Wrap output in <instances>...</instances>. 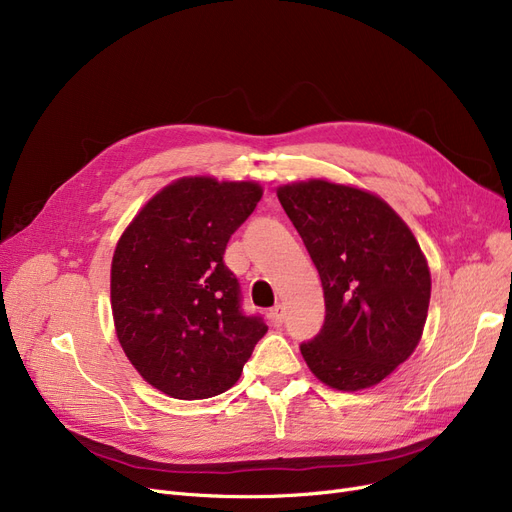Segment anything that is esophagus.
<instances>
[{"instance_id": "34e87169", "label": "esophagus", "mask_w": 512, "mask_h": 512, "mask_svg": "<svg viewBox=\"0 0 512 512\" xmlns=\"http://www.w3.org/2000/svg\"><path fill=\"white\" fill-rule=\"evenodd\" d=\"M283 317H285L283 306H281V304H277L275 309L271 311V319H273V323H275V325H281V323H283Z\"/></svg>"}]
</instances>
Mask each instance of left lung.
I'll return each instance as SVG.
<instances>
[{
  "label": "left lung",
  "mask_w": 512,
  "mask_h": 512,
  "mask_svg": "<svg viewBox=\"0 0 512 512\" xmlns=\"http://www.w3.org/2000/svg\"><path fill=\"white\" fill-rule=\"evenodd\" d=\"M277 197L323 285V325L300 344L306 365L338 391L378 384L414 353L426 323L431 273L416 237L361 189L309 180Z\"/></svg>",
  "instance_id": "8db88e82"
}]
</instances>
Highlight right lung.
Segmentation results:
<instances>
[{"label": "right lung", "mask_w": 512, "mask_h": 512, "mask_svg": "<svg viewBox=\"0 0 512 512\" xmlns=\"http://www.w3.org/2000/svg\"><path fill=\"white\" fill-rule=\"evenodd\" d=\"M262 197L256 182L180 178L159 191L121 235L111 306L121 349L138 374L174 399H208L239 380L260 315H245L222 256Z\"/></svg>", "instance_id": "obj_1"}]
</instances>
